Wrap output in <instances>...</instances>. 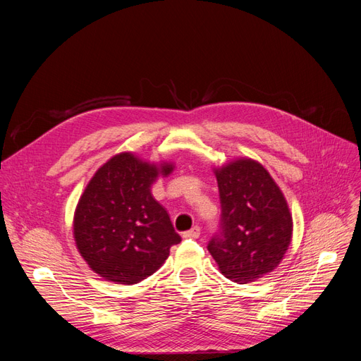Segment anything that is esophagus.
<instances>
[{"label": "esophagus", "instance_id": "esophagus-1", "mask_svg": "<svg viewBox=\"0 0 361 361\" xmlns=\"http://www.w3.org/2000/svg\"><path fill=\"white\" fill-rule=\"evenodd\" d=\"M200 235V228L199 226L196 225V226H193L192 230H188V231H185L184 234H183V237L184 238H197Z\"/></svg>", "mask_w": 361, "mask_h": 361}]
</instances>
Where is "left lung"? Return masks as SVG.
Returning <instances> with one entry per match:
<instances>
[{"mask_svg": "<svg viewBox=\"0 0 361 361\" xmlns=\"http://www.w3.org/2000/svg\"><path fill=\"white\" fill-rule=\"evenodd\" d=\"M221 200L219 230L207 250L219 271L238 283L272 272L288 250L293 216L271 174L253 159L215 169Z\"/></svg>", "mask_w": 361, "mask_h": 361, "instance_id": "left-lung-1", "label": "left lung"}]
</instances>
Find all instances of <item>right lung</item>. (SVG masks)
<instances>
[{
	"label": "right lung",
	"mask_w": 361,
	"mask_h": 361,
	"mask_svg": "<svg viewBox=\"0 0 361 361\" xmlns=\"http://www.w3.org/2000/svg\"><path fill=\"white\" fill-rule=\"evenodd\" d=\"M173 169V164L157 166L123 152L94 173L73 222L75 245L93 272L131 286L162 267L181 237L150 187Z\"/></svg>",
	"instance_id": "1"
}]
</instances>
